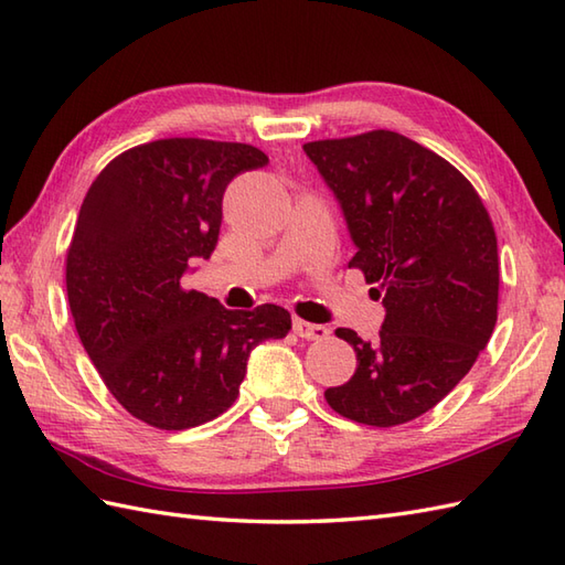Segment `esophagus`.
Listing matches in <instances>:
<instances>
[{"label":"esophagus","mask_w":565,"mask_h":565,"mask_svg":"<svg viewBox=\"0 0 565 565\" xmlns=\"http://www.w3.org/2000/svg\"><path fill=\"white\" fill-rule=\"evenodd\" d=\"M294 332L300 339H308V342H315V339H324L327 334H330V330H327L324 324L306 322V320H300V318H294Z\"/></svg>","instance_id":"1"}]
</instances>
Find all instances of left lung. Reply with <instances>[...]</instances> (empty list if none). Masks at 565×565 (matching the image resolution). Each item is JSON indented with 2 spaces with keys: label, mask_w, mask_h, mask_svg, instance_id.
<instances>
[{
  "label": "left lung",
  "mask_w": 565,
  "mask_h": 565,
  "mask_svg": "<svg viewBox=\"0 0 565 565\" xmlns=\"http://www.w3.org/2000/svg\"><path fill=\"white\" fill-rule=\"evenodd\" d=\"M306 153L344 209L371 296L377 339L339 327L356 371L324 390L337 414L390 428L433 409L475 365L498 320V241L475 185L409 137L373 129L308 141Z\"/></svg>",
  "instance_id": "1"
}]
</instances>
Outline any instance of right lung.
<instances>
[{"label": "right lung", "mask_w": 565, "mask_h": 565, "mask_svg": "<svg viewBox=\"0 0 565 565\" xmlns=\"http://www.w3.org/2000/svg\"><path fill=\"white\" fill-rule=\"evenodd\" d=\"M250 143L173 137L135 149L90 182L67 250L76 334L110 395L139 422L185 430L238 397L250 351L291 330L279 306L228 310L182 286L214 253L228 182L267 166Z\"/></svg>", "instance_id": "right-lung-1"}]
</instances>
